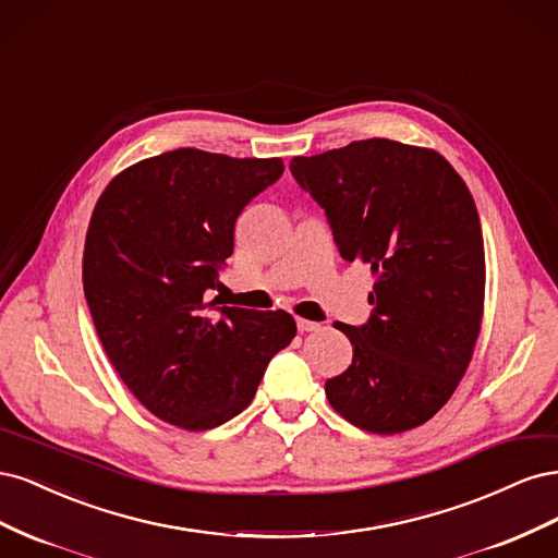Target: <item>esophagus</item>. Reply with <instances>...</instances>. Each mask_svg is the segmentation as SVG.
I'll return each instance as SVG.
<instances>
[{
	"label": "esophagus",
	"instance_id": "obj_1",
	"mask_svg": "<svg viewBox=\"0 0 558 558\" xmlns=\"http://www.w3.org/2000/svg\"><path fill=\"white\" fill-rule=\"evenodd\" d=\"M298 330L300 332H316V330H320V324H316V320H307V318H298Z\"/></svg>",
	"mask_w": 558,
	"mask_h": 558
}]
</instances>
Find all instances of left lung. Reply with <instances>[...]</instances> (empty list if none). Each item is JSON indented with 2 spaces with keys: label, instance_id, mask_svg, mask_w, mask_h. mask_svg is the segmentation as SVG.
Instances as JSON below:
<instances>
[{
  "label": "left lung",
  "instance_id": "left-lung-1",
  "mask_svg": "<svg viewBox=\"0 0 558 558\" xmlns=\"http://www.w3.org/2000/svg\"><path fill=\"white\" fill-rule=\"evenodd\" d=\"M291 172L320 207L340 256L369 265L365 326L340 328L351 365L326 381L349 424L396 435L426 424L461 384L484 316L480 214L465 181L433 148L363 140Z\"/></svg>",
  "mask_w": 558,
  "mask_h": 558
}]
</instances>
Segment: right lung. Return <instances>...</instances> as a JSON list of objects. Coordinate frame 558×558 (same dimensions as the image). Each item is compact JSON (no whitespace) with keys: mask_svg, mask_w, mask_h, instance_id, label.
Listing matches in <instances>:
<instances>
[{"mask_svg":"<svg viewBox=\"0 0 558 558\" xmlns=\"http://www.w3.org/2000/svg\"><path fill=\"white\" fill-rule=\"evenodd\" d=\"M281 174V158L177 148L125 167L93 209L83 293L99 342L130 393L177 428L209 430L246 410L295 337L283 310L205 300L238 216Z\"/></svg>","mask_w":558,"mask_h":558,"instance_id":"1","label":"right lung"}]
</instances>
